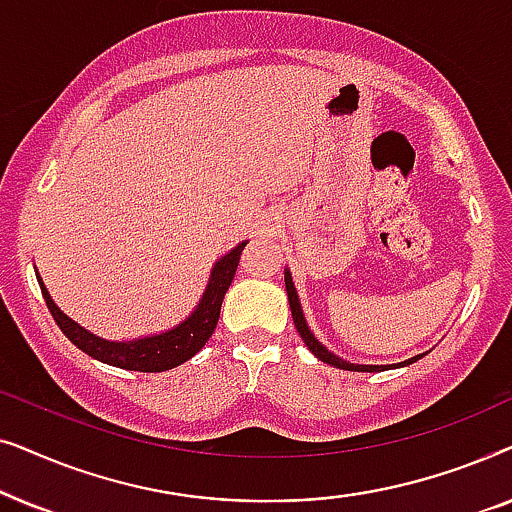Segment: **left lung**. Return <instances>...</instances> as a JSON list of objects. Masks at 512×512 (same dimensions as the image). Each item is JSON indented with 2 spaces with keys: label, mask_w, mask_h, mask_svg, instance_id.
Instances as JSON below:
<instances>
[{
  "label": "left lung",
  "mask_w": 512,
  "mask_h": 512,
  "mask_svg": "<svg viewBox=\"0 0 512 512\" xmlns=\"http://www.w3.org/2000/svg\"><path fill=\"white\" fill-rule=\"evenodd\" d=\"M284 284H286V296H289V307H291V317H293V324H296L300 338L307 345V349L317 356L319 361L328 363V366L333 368H340V370H352V373H380V370H391V368H403V366H410V363H415L422 359L424 354H417L412 356L408 361H401V363H391V366H363V363H349L345 359H340L338 354L328 352V349L321 345V342L314 338V333L310 331V326H307V319L303 314V307H300V298H298V291H296V284H293V277L289 268H284Z\"/></svg>",
  "instance_id": "1"
}]
</instances>
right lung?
<instances>
[{
  "mask_svg": "<svg viewBox=\"0 0 512 512\" xmlns=\"http://www.w3.org/2000/svg\"><path fill=\"white\" fill-rule=\"evenodd\" d=\"M247 242L249 240L240 242L212 265V272H209L202 298L184 321H179L177 326L167 328L163 333L139 335V338L132 340H107L90 333L88 328L76 324L72 317H67V314L55 305V300L51 298V293H48L39 272L37 282L41 286V293H44V300L48 310L53 314L55 324H58L60 331L65 333L81 352H86L90 359L123 370L163 373V370H172L181 366V363H186L188 359H193V356L205 347V342L212 338L214 328L219 324L223 296H226L228 286L233 282L237 263H240V254L242 249L247 247Z\"/></svg>",
  "mask_w": 512,
  "mask_h": 512,
  "instance_id": "right-lung-1",
  "label": "right lung"
}]
</instances>
